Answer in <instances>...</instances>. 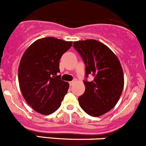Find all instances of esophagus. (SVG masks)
Segmentation results:
<instances>
[{
  "mask_svg": "<svg viewBox=\"0 0 146 146\" xmlns=\"http://www.w3.org/2000/svg\"><path fill=\"white\" fill-rule=\"evenodd\" d=\"M75 82H76V81H75V80L72 81V82H70V86H73V85L75 84Z\"/></svg>",
  "mask_w": 146,
  "mask_h": 146,
  "instance_id": "esophagus-1",
  "label": "esophagus"
}]
</instances>
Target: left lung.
Segmentation results:
<instances>
[{
  "instance_id": "obj_1",
  "label": "left lung",
  "mask_w": 146,
  "mask_h": 146,
  "mask_svg": "<svg viewBox=\"0 0 146 146\" xmlns=\"http://www.w3.org/2000/svg\"><path fill=\"white\" fill-rule=\"evenodd\" d=\"M73 46L86 64L85 92L78 98L81 108L92 116H100L113 109L119 102L124 85L123 69L117 56L106 45L96 40L74 42Z\"/></svg>"
}]
</instances>
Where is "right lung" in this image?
<instances>
[{
  "mask_svg": "<svg viewBox=\"0 0 146 146\" xmlns=\"http://www.w3.org/2000/svg\"><path fill=\"white\" fill-rule=\"evenodd\" d=\"M72 45L71 41L44 37L35 41L23 54L18 67L20 89L37 113L51 114L61 106L70 85L57 75L60 60Z\"/></svg>",
  "mask_w": 146,
  "mask_h": 146,
  "instance_id": "1",
  "label": "right lung"
}]
</instances>
